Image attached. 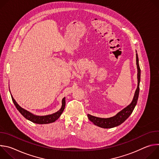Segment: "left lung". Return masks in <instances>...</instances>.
<instances>
[{
    "label": "left lung",
    "mask_w": 159,
    "mask_h": 159,
    "mask_svg": "<svg viewBox=\"0 0 159 159\" xmlns=\"http://www.w3.org/2000/svg\"><path fill=\"white\" fill-rule=\"evenodd\" d=\"M136 58H137L136 60H137V69H138V74H137L138 85H137V89H136V91L134 93V95L132 102L127 107H126L123 110L120 111L115 116L111 118H102L96 117L90 115H87V117L89 120L91 122H93L95 125L103 128H114L115 126H119L121 124H122L131 115L135 106L137 105L139 95V91H140V73H141L140 71L141 70L139 66V57L137 53L136 54Z\"/></svg>",
    "instance_id": "left-lung-1"
}]
</instances>
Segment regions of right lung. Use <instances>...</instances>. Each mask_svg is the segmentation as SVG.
I'll list each match as a JSON object with an SVG mask.
<instances>
[{"instance_id":"add662e5","label":"right lung","mask_w":159,"mask_h":159,"mask_svg":"<svg viewBox=\"0 0 159 159\" xmlns=\"http://www.w3.org/2000/svg\"><path fill=\"white\" fill-rule=\"evenodd\" d=\"M11 98H12V101H13L16 107L19 111L20 114L27 120L32 121L33 123H37V124H48V123L55 122L61 116V113L63 112V111L65 109V98H63L62 99V101H61V102H62L61 107L57 112L53 113V114L46 115V116H36V115L32 114V113L28 111L27 110L22 108L16 102V101L13 98L12 95H11Z\"/></svg>"}]
</instances>
